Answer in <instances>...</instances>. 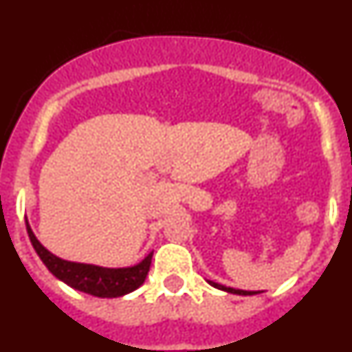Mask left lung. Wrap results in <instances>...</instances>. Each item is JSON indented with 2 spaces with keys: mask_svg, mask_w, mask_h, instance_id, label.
Returning <instances> with one entry per match:
<instances>
[{
  "mask_svg": "<svg viewBox=\"0 0 352 352\" xmlns=\"http://www.w3.org/2000/svg\"><path fill=\"white\" fill-rule=\"evenodd\" d=\"M208 284L213 285V287L220 289V291H226V292H231V294H241V296H250V294H257L256 291H241V289H232V287H226L222 284H217L213 280H208Z\"/></svg>",
  "mask_w": 352,
  "mask_h": 352,
  "instance_id": "obj_1",
  "label": "left lung"
}]
</instances>
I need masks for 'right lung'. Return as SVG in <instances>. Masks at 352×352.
I'll use <instances>...</instances> for the list:
<instances>
[{
    "mask_svg": "<svg viewBox=\"0 0 352 352\" xmlns=\"http://www.w3.org/2000/svg\"><path fill=\"white\" fill-rule=\"evenodd\" d=\"M26 231L35 252L56 278H60L61 282L77 291H82L96 298H120L135 291L144 284L149 266H151L153 252H149L141 263L129 266V268H104V266H95V264L65 261L51 254L40 243L30 222H26Z\"/></svg>",
    "mask_w": 352,
    "mask_h": 352,
    "instance_id": "add662e5",
    "label": "right lung"
}]
</instances>
